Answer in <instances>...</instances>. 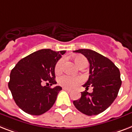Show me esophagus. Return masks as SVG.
I'll list each match as a JSON object with an SVG mask.
<instances>
[{"label": "esophagus", "mask_w": 132, "mask_h": 132, "mask_svg": "<svg viewBox=\"0 0 132 132\" xmlns=\"http://www.w3.org/2000/svg\"><path fill=\"white\" fill-rule=\"evenodd\" d=\"M63 89L65 91H66V92H71V89H68V88H66V87H63Z\"/></svg>", "instance_id": "esophagus-1"}]
</instances>
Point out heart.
I'll return each mask as SVG.
<instances>
[{
  "mask_svg": "<svg viewBox=\"0 0 132 132\" xmlns=\"http://www.w3.org/2000/svg\"><path fill=\"white\" fill-rule=\"evenodd\" d=\"M74 61L77 66L79 68L83 65H87L88 62L87 59L82 55H78L74 58ZM63 64H64V60L60 59V60L56 63L55 66V73H60L63 68ZM82 82V79L79 77H72V76L64 75L61 76L58 79V83L61 86L66 87V88L72 89L75 87L79 85Z\"/></svg>",
  "mask_w": 132,
  "mask_h": 132,
  "instance_id": "b5f03b06",
  "label": "heart"
}]
</instances>
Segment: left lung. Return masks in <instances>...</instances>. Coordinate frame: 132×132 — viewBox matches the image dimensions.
I'll list each match as a JSON object with an SVG mask.
<instances>
[{
    "label": "left lung",
    "mask_w": 132,
    "mask_h": 132,
    "mask_svg": "<svg viewBox=\"0 0 132 132\" xmlns=\"http://www.w3.org/2000/svg\"><path fill=\"white\" fill-rule=\"evenodd\" d=\"M73 52L83 54L89 63V77L83 85L86 90L73 104L83 114L97 115L106 110L118 95L121 85L119 70L109 58L95 51L82 49ZM89 86L93 87L92 93L86 92Z\"/></svg>",
    "instance_id": "obj_1"
}]
</instances>
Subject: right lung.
I'll list each match as a JSON object with an SVG mask.
<instances>
[{
    "mask_svg": "<svg viewBox=\"0 0 132 132\" xmlns=\"http://www.w3.org/2000/svg\"><path fill=\"white\" fill-rule=\"evenodd\" d=\"M66 51L40 49L21 59L12 69L8 83L14 101L32 115H40L55 103L62 87L43 86L44 82L56 84L55 66Z\"/></svg>",
    "mask_w": 132,
    "mask_h": 132,
    "instance_id": "1",
    "label": "right lung"
}]
</instances>
